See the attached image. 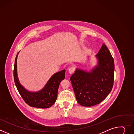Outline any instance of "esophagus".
<instances>
[{"label":"esophagus","mask_w":134,"mask_h":134,"mask_svg":"<svg viewBox=\"0 0 134 134\" xmlns=\"http://www.w3.org/2000/svg\"><path fill=\"white\" fill-rule=\"evenodd\" d=\"M68 71L70 74H73L75 71V69L73 67H70L68 69Z\"/></svg>","instance_id":"1"}]
</instances>
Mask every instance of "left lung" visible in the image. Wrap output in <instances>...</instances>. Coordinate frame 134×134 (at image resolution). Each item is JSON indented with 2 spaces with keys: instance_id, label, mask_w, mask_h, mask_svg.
I'll list each match as a JSON object with an SVG mask.
<instances>
[{
  "instance_id": "1",
  "label": "left lung",
  "mask_w": 134,
  "mask_h": 134,
  "mask_svg": "<svg viewBox=\"0 0 134 134\" xmlns=\"http://www.w3.org/2000/svg\"><path fill=\"white\" fill-rule=\"evenodd\" d=\"M96 56L98 64L91 71L77 69L70 78L76 100L83 106L100 103L113 86L114 62L105 44H103Z\"/></svg>"
}]
</instances>
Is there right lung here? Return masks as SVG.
I'll return each instance as SVG.
<instances>
[{
    "instance_id": "1",
    "label": "right lung",
    "mask_w": 134,
    "mask_h": 134,
    "mask_svg": "<svg viewBox=\"0 0 134 134\" xmlns=\"http://www.w3.org/2000/svg\"><path fill=\"white\" fill-rule=\"evenodd\" d=\"M15 60L14 67V80L16 88L21 96L28 105L31 107L47 108L52 106L55 102L59 84L65 78V70L54 74L48 80L44 88L37 92L27 91L20 84L17 76V57Z\"/></svg>"
}]
</instances>
